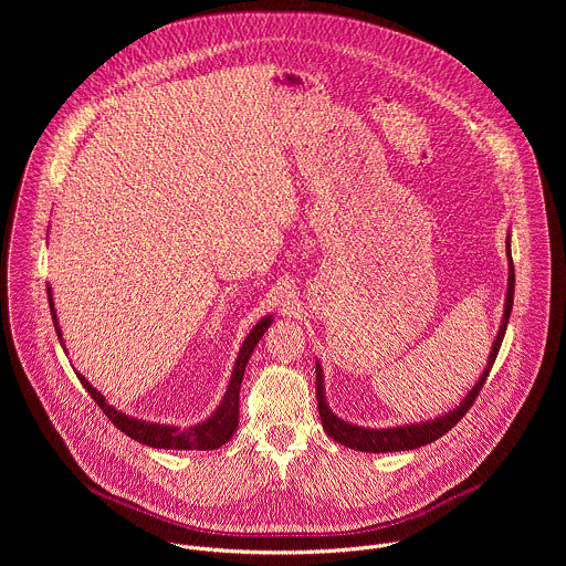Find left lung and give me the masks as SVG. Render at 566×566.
Listing matches in <instances>:
<instances>
[{"label":"left lung","instance_id":"1","mask_svg":"<svg viewBox=\"0 0 566 566\" xmlns=\"http://www.w3.org/2000/svg\"><path fill=\"white\" fill-rule=\"evenodd\" d=\"M509 291H506V308H504V319H502V327H500V334H497V340L493 345V352H491V358H489V365L486 369H483L481 378L476 380V385L472 387V391L463 398V402H459L457 410H452L450 415L446 417H439L434 421H428V423H415V426H400V428H387V430H369V428H358V426H352L343 419H338L325 400V387H322V369L319 365H315V394H317V410H319V419H322V428L327 430V434L347 446V448H354V450H360V452H396V450H415V448H421V446H428L432 441H437L439 437H443L448 430H452L463 417L465 412L472 408V402L476 400L483 382H486L493 365H495V358L500 354V347H502V340H504V334H506V325H509V317H511V308H513V293H515V269H513V260H511V244H509Z\"/></svg>","mask_w":566,"mask_h":566}]
</instances>
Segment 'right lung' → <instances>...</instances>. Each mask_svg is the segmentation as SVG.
Returning <instances> with one entry per match:
<instances>
[{
  "mask_svg": "<svg viewBox=\"0 0 566 566\" xmlns=\"http://www.w3.org/2000/svg\"><path fill=\"white\" fill-rule=\"evenodd\" d=\"M46 293H49V308H51V315H53V325H55V334L60 338V345L64 347L62 343V336H60V327H57V317H55V308H53V297H51V289L46 286ZM273 317H264L260 319L258 325L253 327V332L247 336L244 345H241L239 349V356H237V363H234V369H232V378H230V385L226 389V396L221 400V406L217 408V412L195 426V428H188V430H181V428H175V426H156V423H145V421H136V419H129L120 412H116L112 406H107L105 398L101 396V391H96L90 380L77 374L80 382H83V387L92 394V398L98 402V408L107 415V419L120 430L125 432L129 439L143 443V446H149V448H168V450H217L221 448L226 441L232 439L237 426H239V389H241V378H244V371H247V365H249V358L255 349V345L260 343V338L264 336V332L271 327Z\"/></svg>",
  "mask_w": 566,
  "mask_h": 566,
  "instance_id": "right-lung-1",
  "label": "right lung"
}]
</instances>
